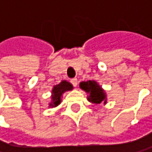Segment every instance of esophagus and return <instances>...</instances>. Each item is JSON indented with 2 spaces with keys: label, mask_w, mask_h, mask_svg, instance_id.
Here are the masks:
<instances>
[{
  "label": "esophagus",
  "mask_w": 152,
  "mask_h": 152,
  "mask_svg": "<svg viewBox=\"0 0 152 152\" xmlns=\"http://www.w3.org/2000/svg\"><path fill=\"white\" fill-rule=\"evenodd\" d=\"M71 83H72V85L75 86V87H77V78H73V79H71Z\"/></svg>",
  "instance_id": "34e87169"
}]
</instances>
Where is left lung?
Masks as SVG:
<instances>
[{
  "label": "left lung",
  "mask_w": 152,
  "mask_h": 152,
  "mask_svg": "<svg viewBox=\"0 0 152 152\" xmlns=\"http://www.w3.org/2000/svg\"><path fill=\"white\" fill-rule=\"evenodd\" d=\"M80 87L85 90L86 93L89 94L88 100L95 104H100L103 100H105L106 96L103 91V89L97 85L95 81H86V82H81ZM106 103V100H105Z\"/></svg>",
  "instance_id": "1"
}]
</instances>
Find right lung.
Here are the masks:
<instances>
[{
    "mask_svg": "<svg viewBox=\"0 0 152 152\" xmlns=\"http://www.w3.org/2000/svg\"><path fill=\"white\" fill-rule=\"evenodd\" d=\"M73 89V86L66 82V81H62L59 85H56L54 86L53 88V96H52V99H53V102L50 104L52 107H56L57 105L60 104L61 102V96L65 91H68Z\"/></svg>",
    "mask_w": 152,
    "mask_h": 152,
    "instance_id": "right-lung-1",
    "label": "right lung"
}]
</instances>
